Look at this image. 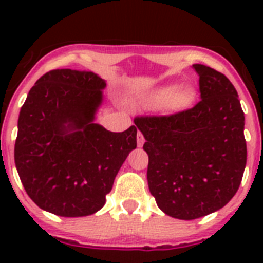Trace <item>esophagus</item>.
Returning <instances> with one entry per match:
<instances>
[{
  "instance_id": "obj_1",
  "label": "esophagus",
  "mask_w": 263,
  "mask_h": 263,
  "mask_svg": "<svg viewBox=\"0 0 263 263\" xmlns=\"http://www.w3.org/2000/svg\"><path fill=\"white\" fill-rule=\"evenodd\" d=\"M143 143H145V138H143L142 133H141V132H138V134H137V145H138V147H141Z\"/></svg>"
}]
</instances>
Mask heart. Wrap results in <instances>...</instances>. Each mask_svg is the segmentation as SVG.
Masks as SVG:
<instances>
[{
	"label": "heart",
	"instance_id": "b5f03b06",
	"mask_svg": "<svg viewBox=\"0 0 263 263\" xmlns=\"http://www.w3.org/2000/svg\"><path fill=\"white\" fill-rule=\"evenodd\" d=\"M180 89L178 85H166V87L158 88V89L148 92L142 97V104L146 108L159 109L168 105L170 103L180 104L183 103L184 97L178 96Z\"/></svg>",
	"mask_w": 263,
	"mask_h": 263
}]
</instances>
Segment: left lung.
<instances>
[{
	"label": "left lung",
	"instance_id": "left-lung-1",
	"mask_svg": "<svg viewBox=\"0 0 263 263\" xmlns=\"http://www.w3.org/2000/svg\"><path fill=\"white\" fill-rule=\"evenodd\" d=\"M200 101L171 116L137 117L148 155L150 194L166 215L194 220L231 201L246 166L245 116L238 95L221 72L203 64Z\"/></svg>",
	"mask_w": 263,
	"mask_h": 263
}]
</instances>
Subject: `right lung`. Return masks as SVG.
I'll use <instances>...</instances> for the list:
<instances>
[{"label":"right lung","mask_w":263,"mask_h":263,"mask_svg":"<svg viewBox=\"0 0 263 263\" xmlns=\"http://www.w3.org/2000/svg\"><path fill=\"white\" fill-rule=\"evenodd\" d=\"M105 87L93 72L53 69L30 89L14 160L27 195L43 211L62 217L96 213L137 147L134 125L113 133L95 122Z\"/></svg>","instance_id":"add662e5"}]
</instances>
